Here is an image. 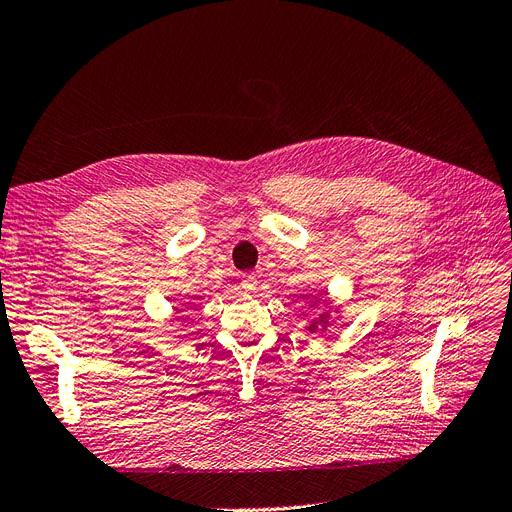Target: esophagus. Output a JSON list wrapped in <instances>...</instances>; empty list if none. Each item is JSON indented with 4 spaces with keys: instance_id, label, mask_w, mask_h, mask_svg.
<instances>
[{
    "instance_id": "1",
    "label": "esophagus",
    "mask_w": 512,
    "mask_h": 512,
    "mask_svg": "<svg viewBox=\"0 0 512 512\" xmlns=\"http://www.w3.org/2000/svg\"><path fill=\"white\" fill-rule=\"evenodd\" d=\"M240 287L244 289V293H255V289H257V276L255 274H242Z\"/></svg>"
}]
</instances>
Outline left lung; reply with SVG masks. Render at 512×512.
Segmentation results:
<instances>
[{
	"mask_svg": "<svg viewBox=\"0 0 512 512\" xmlns=\"http://www.w3.org/2000/svg\"><path fill=\"white\" fill-rule=\"evenodd\" d=\"M325 319H327V317H325V315H321V323H323V327H325V323H327ZM315 329H317V323H312V325L308 327V332H315Z\"/></svg>",
	"mask_w": 512,
	"mask_h": 512,
	"instance_id": "obj_1",
	"label": "left lung"
}]
</instances>
